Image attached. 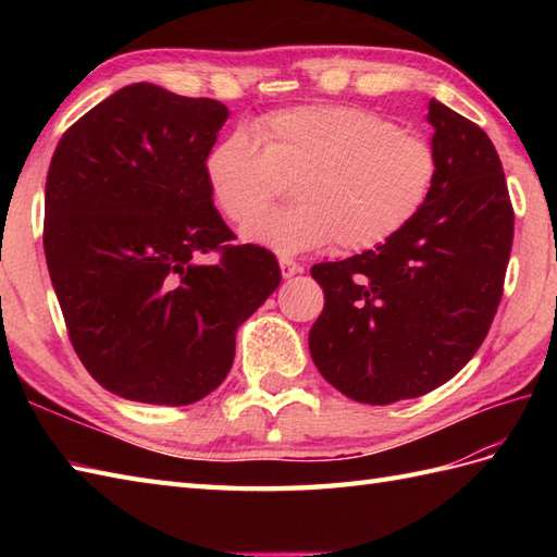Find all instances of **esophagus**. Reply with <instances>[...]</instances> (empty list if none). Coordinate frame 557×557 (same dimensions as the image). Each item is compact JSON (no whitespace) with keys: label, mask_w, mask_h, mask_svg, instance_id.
<instances>
[{"label":"esophagus","mask_w":557,"mask_h":557,"mask_svg":"<svg viewBox=\"0 0 557 557\" xmlns=\"http://www.w3.org/2000/svg\"><path fill=\"white\" fill-rule=\"evenodd\" d=\"M280 270H282V277L289 280V277L297 275V272H301V265L292 258H280Z\"/></svg>","instance_id":"esophagus-1"}]
</instances>
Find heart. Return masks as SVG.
Segmentation results:
<instances>
[{
	"label": "heart",
	"instance_id": "1",
	"mask_svg": "<svg viewBox=\"0 0 557 557\" xmlns=\"http://www.w3.org/2000/svg\"><path fill=\"white\" fill-rule=\"evenodd\" d=\"M206 180L234 224L262 211L294 181L297 207L246 224L248 242L282 256L337 242L369 251L405 232L431 200L437 156L425 136L351 104H304L232 132L210 148Z\"/></svg>",
	"mask_w": 557,
	"mask_h": 557
}]
</instances>
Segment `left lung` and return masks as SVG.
Segmentation results:
<instances>
[{
  "label": "left lung",
  "mask_w": 557,
  "mask_h": 557,
  "mask_svg": "<svg viewBox=\"0 0 557 557\" xmlns=\"http://www.w3.org/2000/svg\"><path fill=\"white\" fill-rule=\"evenodd\" d=\"M437 180L405 232L318 263L325 309L309 333L318 371L342 395L389 405L431 393L474 357L503 299L515 210L481 126L431 100Z\"/></svg>",
  "instance_id": "obj_1"
}]
</instances>
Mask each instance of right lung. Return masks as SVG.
<instances>
[{
    "instance_id": "obj_1",
    "label": "right lung",
    "mask_w": 557,
    "mask_h": 557,
    "mask_svg": "<svg viewBox=\"0 0 557 557\" xmlns=\"http://www.w3.org/2000/svg\"><path fill=\"white\" fill-rule=\"evenodd\" d=\"M227 114L134 83L71 124L52 156V287L81 363L124 399L182 407L210 395L232 369L236 327L282 280L268 248L232 244L212 206L206 158Z\"/></svg>"
}]
</instances>
